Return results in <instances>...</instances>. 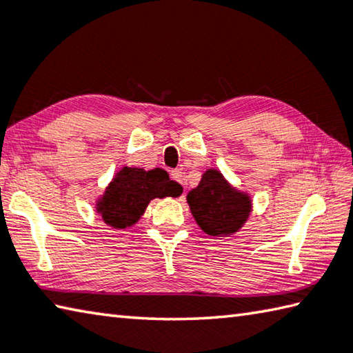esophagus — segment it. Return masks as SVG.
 <instances>
[{
  "label": "esophagus",
  "instance_id": "1",
  "mask_svg": "<svg viewBox=\"0 0 353 353\" xmlns=\"http://www.w3.org/2000/svg\"><path fill=\"white\" fill-rule=\"evenodd\" d=\"M171 179L179 183H183V172L182 170H172L171 171Z\"/></svg>",
  "mask_w": 353,
  "mask_h": 353
}]
</instances>
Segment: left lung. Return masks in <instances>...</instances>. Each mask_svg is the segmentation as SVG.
<instances>
[{"label":"left lung","mask_w":353,"mask_h":353,"mask_svg":"<svg viewBox=\"0 0 353 353\" xmlns=\"http://www.w3.org/2000/svg\"><path fill=\"white\" fill-rule=\"evenodd\" d=\"M187 201L197 225L210 236L236 233L252 211L250 196L233 188L217 170L203 172Z\"/></svg>","instance_id":"obj_1"}]
</instances>
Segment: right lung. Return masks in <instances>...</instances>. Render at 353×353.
<instances>
[{"label": "right lung", "mask_w": 353, "mask_h": 353, "mask_svg": "<svg viewBox=\"0 0 353 353\" xmlns=\"http://www.w3.org/2000/svg\"><path fill=\"white\" fill-rule=\"evenodd\" d=\"M181 194L182 187L170 181L165 170L145 171L125 166L115 174L105 194L99 199L97 211L105 223L121 230L134 225L152 199Z\"/></svg>", "instance_id": "right-lung-1"}]
</instances>
